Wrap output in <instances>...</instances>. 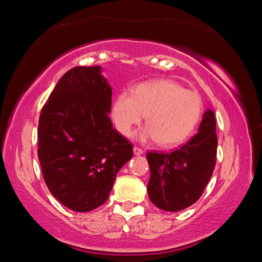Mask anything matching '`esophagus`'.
<instances>
[{
  "mask_svg": "<svg viewBox=\"0 0 262 262\" xmlns=\"http://www.w3.org/2000/svg\"><path fill=\"white\" fill-rule=\"evenodd\" d=\"M133 151H134V154L136 155V156H140V155H143V150H142L141 148L139 147H134V149H133Z\"/></svg>",
  "mask_w": 262,
  "mask_h": 262,
  "instance_id": "34e87169",
  "label": "esophagus"
}]
</instances>
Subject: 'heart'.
<instances>
[{"mask_svg":"<svg viewBox=\"0 0 262 262\" xmlns=\"http://www.w3.org/2000/svg\"><path fill=\"white\" fill-rule=\"evenodd\" d=\"M148 125L139 133L141 141L157 140L162 147L183 143L196 128L202 114V99L171 79L141 83L132 94L119 95L112 106L117 129L129 136L144 118Z\"/></svg>","mask_w":262,"mask_h":262,"instance_id":"b5f03b06","label":"heart"}]
</instances>
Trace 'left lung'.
Listing matches in <instances>:
<instances>
[{"mask_svg": "<svg viewBox=\"0 0 262 262\" xmlns=\"http://www.w3.org/2000/svg\"><path fill=\"white\" fill-rule=\"evenodd\" d=\"M215 114L208 108L199 132L172 152L150 151L149 199L165 211H179L196 202L211 178L216 163Z\"/></svg>", "mask_w": 262, "mask_h": 262, "instance_id": "left-lung-1", "label": "left lung"}]
</instances>
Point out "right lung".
Returning a JSON list of instances; mask_svg holds the SVG:
<instances>
[{"instance_id": "1", "label": "right lung", "mask_w": 262, "mask_h": 262, "mask_svg": "<svg viewBox=\"0 0 262 262\" xmlns=\"http://www.w3.org/2000/svg\"><path fill=\"white\" fill-rule=\"evenodd\" d=\"M100 66L66 73L43 106L38 157L43 179L57 201L86 212L106 202L133 145L114 129L108 114L112 89Z\"/></svg>"}]
</instances>
